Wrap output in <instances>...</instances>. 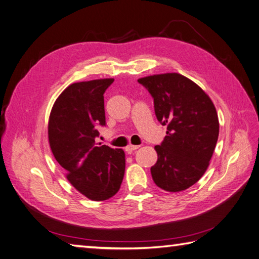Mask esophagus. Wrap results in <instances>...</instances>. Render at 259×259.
I'll return each mask as SVG.
<instances>
[{
  "label": "esophagus",
  "instance_id": "34e87169",
  "mask_svg": "<svg viewBox=\"0 0 259 259\" xmlns=\"http://www.w3.org/2000/svg\"><path fill=\"white\" fill-rule=\"evenodd\" d=\"M139 147H140V146H137V145H128L125 147V152L128 154H131L134 152V150H137Z\"/></svg>",
  "mask_w": 259,
  "mask_h": 259
}]
</instances>
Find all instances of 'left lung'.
Segmentation results:
<instances>
[{
  "label": "left lung",
  "instance_id": "1",
  "mask_svg": "<svg viewBox=\"0 0 259 259\" xmlns=\"http://www.w3.org/2000/svg\"><path fill=\"white\" fill-rule=\"evenodd\" d=\"M154 98L157 120L167 125L157 162L150 167L153 180L170 192L186 190L204 176L219 138L220 123L209 96L198 84L179 73L138 79Z\"/></svg>",
  "mask_w": 259,
  "mask_h": 259
}]
</instances>
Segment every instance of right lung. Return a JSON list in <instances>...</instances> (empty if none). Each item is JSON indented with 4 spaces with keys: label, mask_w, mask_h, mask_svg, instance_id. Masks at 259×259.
<instances>
[{
    "label": "right lung",
    "mask_w": 259,
    "mask_h": 259,
    "mask_svg": "<svg viewBox=\"0 0 259 259\" xmlns=\"http://www.w3.org/2000/svg\"><path fill=\"white\" fill-rule=\"evenodd\" d=\"M114 79L70 84L56 98L49 120V142L68 181L87 198L102 201L119 191L125 170L120 148L95 144L105 125L104 93Z\"/></svg>",
    "instance_id": "right-lung-1"
}]
</instances>
